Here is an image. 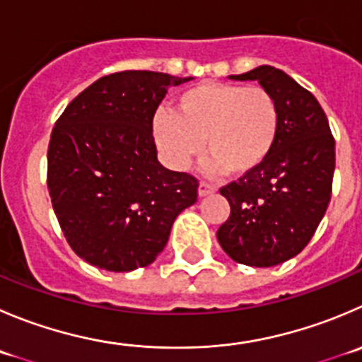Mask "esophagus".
Returning a JSON list of instances; mask_svg holds the SVG:
<instances>
[{
  "instance_id": "esophagus-1",
  "label": "esophagus",
  "mask_w": 362,
  "mask_h": 362,
  "mask_svg": "<svg viewBox=\"0 0 362 362\" xmlns=\"http://www.w3.org/2000/svg\"><path fill=\"white\" fill-rule=\"evenodd\" d=\"M216 192V185L209 184V182H199V187H198V194L199 196H209Z\"/></svg>"
}]
</instances>
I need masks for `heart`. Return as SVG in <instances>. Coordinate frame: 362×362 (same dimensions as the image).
I'll return each instance as SVG.
<instances>
[{
	"label": "heart",
	"mask_w": 362,
	"mask_h": 362,
	"mask_svg": "<svg viewBox=\"0 0 362 362\" xmlns=\"http://www.w3.org/2000/svg\"><path fill=\"white\" fill-rule=\"evenodd\" d=\"M279 134V107L262 86L199 83L182 92L175 113L159 111L153 136L171 166L185 168L205 141L206 173L247 175L270 156Z\"/></svg>",
	"instance_id": "obj_1"
}]
</instances>
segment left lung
<instances>
[{
    "mask_svg": "<svg viewBox=\"0 0 362 362\" xmlns=\"http://www.w3.org/2000/svg\"><path fill=\"white\" fill-rule=\"evenodd\" d=\"M230 79L258 81L274 95L279 134L258 170L221 187L230 217L217 240L237 263L274 267L306 247L327 210L334 138L318 100L283 70L262 65Z\"/></svg>",
    "mask_w": 362,
    "mask_h": 362,
    "instance_id": "left-lung-1",
    "label": "left lung"
}]
</instances>
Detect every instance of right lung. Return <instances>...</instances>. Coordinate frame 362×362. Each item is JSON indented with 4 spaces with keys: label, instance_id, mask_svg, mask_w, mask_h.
<instances>
[{
    "label": "right lung",
    "instance_id": "obj_1",
    "mask_svg": "<svg viewBox=\"0 0 362 362\" xmlns=\"http://www.w3.org/2000/svg\"><path fill=\"white\" fill-rule=\"evenodd\" d=\"M192 77L125 70L83 90L56 120L47 189L66 242L111 272L146 267L173 221L198 199V178L157 160L153 115L168 88Z\"/></svg>",
    "mask_w": 362,
    "mask_h": 362
}]
</instances>
